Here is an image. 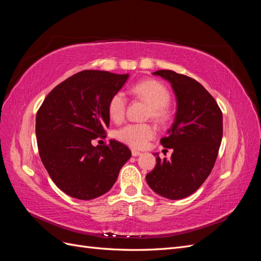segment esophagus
Here are the masks:
<instances>
[{"label":"esophagus","instance_id":"esophagus-1","mask_svg":"<svg viewBox=\"0 0 261 261\" xmlns=\"http://www.w3.org/2000/svg\"><path fill=\"white\" fill-rule=\"evenodd\" d=\"M140 154H141V152L138 151V150H136V149H133L132 150V155L133 156H137V155H140Z\"/></svg>","mask_w":261,"mask_h":261}]
</instances>
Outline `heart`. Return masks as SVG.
Returning a JSON list of instances; mask_svg holds the SVG:
<instances>
[{"label":"heart","mask_w":261,"mask_h":261,"mask_svg":"<svg viewBox=\"0 0 261 261\" xmlns=\"http://www.w3.org/2000/svg\"><path fill=\"white\" fill-rule=\"evenodd\" d=\"M133 92L143 98L151 107L152 117L156 121H164L167 117V107L171 96L165 87L155 81H143L133 87ZM126 110V97L122 91L116 92L109 101L108 111L111 120L121 122ZM154 128L149 124H127L116 132V138L133 148H144L153 138Z\"/></svg>","instance_id":"obj_1"}]
</instances>
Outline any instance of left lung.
<instances>
[{
    "instance_id": "1",
    "label": "left lung",
    "mask_w": 261,
    "mask_h": 261,
    "mask_svg": "<svg viewBox=\"0 0 261 261\" xmlns=\"http://www.w3.org/2000/svg\"><path fill=\"white\" fill-rule=\"evenodd\" d=\"M171 84L177 109L163 147L173 149L171 159H160L146 180L154 193L164 198H185L207 179L216 163L223 135L222 112L211 94L193 78L173 70H156Z\"/></svg>"
}]
</instances>
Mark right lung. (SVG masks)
<instances>
[{"label": "right lung", "mask_w": 261, "mask_h": 261, "mask_svg": "<svg viewBox=\"0 0 261 261\" xmlns=\"http://www.w3.org/2000/svg\"><path fill=\"white\" fill-rule=\"evenodd\" d=\"M128 74L83 70L62 82L46 96L36 117V135L41 161L62 192L81 200L108 193L132 151L103 137L110 123L109 101L121 90Z\"/></svg>", "instance_id": "add662e5"}]
</instances>
